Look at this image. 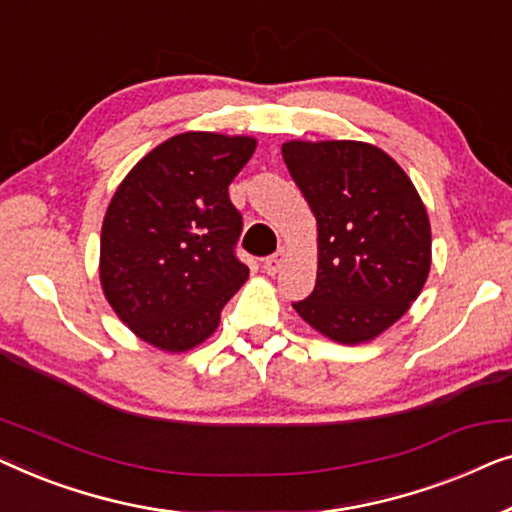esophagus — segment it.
Listing matches in <instances>:
<instances>
[{
	"label": "esophagus",
	"instance_id": "1",
	"mask_svg": "<svg viewBox=\"0 0 512 512\" xmlns=\"http://www.w3.org/2000/svg\"><path fill=\"white\" fill-rule=\"evenodd\" d=\"M283 259H285V248H278L276 253L273 255H269L262 262V266H264V271L269 273V276H276V273L280 271V266H283Z\"/></svg>",
	"mask_w": 512,
	"mask_h": 512
}]
</instances>
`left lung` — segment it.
<instances>
[{"label":"left lung","mask_w":512,"mask_h":512,"mask_svg":"<svg viewBox=\"0 0 512 512\" xmlns=\"http://www.w3.org/2000/svg\"><path fill=\"white\" fill-rule=\"evenodd\" d=\"M283 160L318 220V278L294 311L343 345L373 341L420 297L431 227L415 185L364 141H287Z\"/></svg>","instance_id":"obj_1"}]
</instances>
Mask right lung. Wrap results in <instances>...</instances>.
<instances>
[{"label":"right lung","instance_id":"1","mask_svg":"<svg viewBox=\"0 0 512 512\" xmlns=\"http://www.w3.org/2000/svg\"><path fill=\"white\" fill-rule=\"evenodd\" d=\"M253 136L185 132L150 150L118 185L102 225L99 280L118 318L167 352L204 343L248 280L234 255L243 220L229 183Z\"/></svg>","mask_w":512,"mask_h":512}]
</instances>
